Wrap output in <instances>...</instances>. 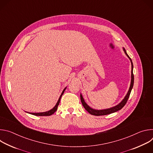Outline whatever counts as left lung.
I'll list each match as a JSON object with an SVG mask.
<instances>
[{
	"instance_id": "left-lung-1",
	"label": "left lung",
	"mask_w": 153,
	"mask_h": 153,
	"mask_svg": "<svg viewBox=\"0 0 153 153\" xmlns=\"http://www.w3.org/2000/svg\"><path fill=\"white\" fill-rule=\"evenodd\" d=\"M123 50L125 52V54L127 56V57L129 58V59L131 61V83H130V86L129 90L127 93V94H126V96H125L124 99L117 105L113 106L111 108H107V109H104V110H95V109H93L92 108H91L88 104H87L84 99L82 95V94H80V100H81V102L82 103V105L83 106V107L85 108V110L88 111L90 114L94 115V116H103V115H107V114H110L113 113H115L120 110L125 106V105L126 103V102L129 97L131 91L132 90V88L133 87V85H134V75H133V64L132 62L131 59L129 57V56L128 55V54L126 53V51L125 50V49L124 48H123Z\"/></svg>"
}]
</instances>
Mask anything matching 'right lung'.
<instances>
[{"mask_svg":"<svg viewBox=\"0 0 153 153\" xmlns=\"http://www.w3.org/2000/svg\"><path fill=\"white\" fill-rule=\"evenodd\" d=\"M66 88H67V87H65V88L63 89V91L62 92V93H61V94H60V97L59 98V100H58L57 103L56 104L54 107L51 109V110H49L48 111H46V112H42V113H28V112H27V111H25V112H27V113H28L29 114L34 115V116H48L52 115L53 114H54L56 111L57 109V106H58V105H59V104L60 103V100L61 97L63 95V94L64 91H65V90H66Z\"/></svg>","mask_w":153,"mask_h":153,"instance_id":"add662e5","label":"right lung"}]
</instances>
